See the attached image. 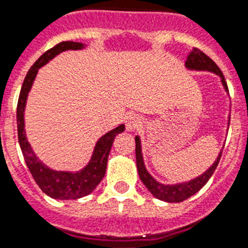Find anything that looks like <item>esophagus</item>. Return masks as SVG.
<instances>
[{
    "label": "esophagus",
    "mask_w": 248,
    "mask_h": 248,
    "mask_svg": "<svg viewBox=\"0 0 248 248\" xmlns=\"http://www.w3.org/2000/svg\"><path fill=\"white\" fill-rule=\"evenodd\" d=\"M140 116L137 115H129L127 116V119H126V128L127 131H135V129H137L138 127L140 126Z\"/></svg>",
    "instance_id": "esophagus-1"
}]
</instances>
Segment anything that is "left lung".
Returning a JSON list of instances; mask_svg holds the SVG:
<instances>
[{
    "mask_svg": "<svg viewBox=\"0 0 248 248\" xmlns=\"http://www.w3.org/2000/svg\"><path fill=\"white\" fill-rule=\"evenodd\" d=\"M185 66L191 70H206V71H213L216 75L221 78V82L224 85L225 90L229 91L227 88V84L225 81L224 74L222 71L218 69V66L216 65L215 62L213 59L207 57L205 53H202L200 49L193 48V50L190 52L189 57L186 58V62H185ZM136 160H137V169L138 174H140V180L143 182V184L146 185L147 189L151 191L153 195L157 198V199L163 200V202H180L186 200L188 198H190L191 195H194L195 193L200 190V189L204 186L207 183V180L210 179V177L215 171L216 167H217L218 162H220V158L222 155V149L218 155L217 159L214 162L213 166L207 169L204 174L199 175L195 179L190 180V182L185 183H179V184L175 185H164L158 183L155 178L152 177L151 174L147 171L146 167H144L143 163V157H142V148H140V137H136Z\"/></svg>",
    "mask_w": 248,
    "mask_h": 248,
    "instance_id": "1",
    "label": "left lung"
}]
</instances>
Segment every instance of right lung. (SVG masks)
I'll use <instances>...</instances> for the list:
<instances>
[{
    "label": "right lung",
    "instance_id": "right-lung-1",
    "mask_svg": "<svg viewBox=\"0 0 248 248\" xmlns=\"http://www.w3.org/2000/svg\"><path fill=\"white\" fill-rule=\"evenodd\" d=\"M84 48V44L78 42H62L55 46L46 50L41 58L33 64L32 68L28 70L24 78L23 85L19 93L18 104H17V128H18V142L23 153L26 164L32 174L33 179L38 184V186L50 198L59 200L79 199L82 196H86L96 188L97 184L102 180L108 166V158L110 155L111 146L113 143L116 135L124 132V124H120L119 127L113 128L112 131L102 136L97 140L95 149H93V157L88 166L77 173L70 171H57L49 169L44 166L41 160L35 157L34 152L28 143L24 131V108L28 93L33 85L38 69L46 64L50 59L64 50H77Z\"/></svg>",
    "mask_w": 248,
    "mask_h": 248
}]
</instances>
